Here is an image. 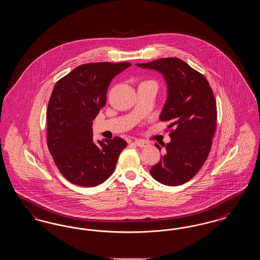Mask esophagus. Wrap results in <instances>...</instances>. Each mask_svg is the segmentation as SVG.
<instances>
[{"label": "esophagus", "mask_w": 260, "mask_h": 260, "mask_svg": "<svg viewBox=\"0 0 260 260\" xmlns=\"http://www.w3.org/2000/svg\"><path fill=\"white\" fill-rule=\"evenodd\" d=\"M134 143L136 144V146H138V147H146V146L148 145V143L145 142V141H143V140H136Z\"/></svg>", "instance_id": "1"}]
</instances>
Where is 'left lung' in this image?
<instances>
[{"instance_id":"obj_1","label":"left lung","mask_w":260,"mask_h":260,"mask_svg":"<svg viewBox=\"0 0 260 260\" xmlns=\"http://www.w3.org/2000/svg\"><path fill=\"white\" fill-rule=\"evenodd\" d=\"M137 66L161 72L169 87L160 120L171 123L172 140L150 173L161 184L181 185L196 175L210 154L217 118L213 91L204 75L179 58L167 57ZM156 147L161 149L158 144Z\"/></svg>"}]
</instances>
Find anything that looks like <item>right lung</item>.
Here are the masks:
<instances>
[{"label": "right lung", "instance_id": "obj_1", "mask_svg": "<svg viewBox=\"0 0 260 260\" xmlns=\"http://www.w3.org/2000/svg\"><path fill=\"white\" fill-rule=\"evenodd\" d=\"M129 62L82 64L58 80L47 109V144L62 175L93 187L111 175L126 142L119 136L94 143L92 121L106 104L112 79Z\"/></svg>", "mask_w": 260, "mask_h": 260}]
</instances>
